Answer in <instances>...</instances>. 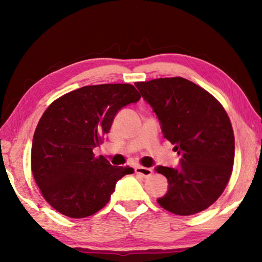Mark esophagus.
I'll return each instance as SVG.
<instances>
[{"label": "esophagus", "mask_w": 262, "mask_h": 262, "mask_svg": "<svg viewBox=\"0 0 262 262\" xmlns=\"http://www.w3.org/2000/svg\"><path fill=\"white\" fill-rule=\"evenodd\" d=\"M135 172L137 174H141L143 178H148L152 174V170L149 167H144V166H136L135 167Z\"/></svg>", "instance_id": "34e87169"}]
</instances>
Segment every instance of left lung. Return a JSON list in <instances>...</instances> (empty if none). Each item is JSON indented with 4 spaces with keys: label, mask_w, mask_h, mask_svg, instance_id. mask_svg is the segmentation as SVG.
I'll list each match as a JSON object with an SVG mask.
<instances>
[{
    "label": "left lung",
    "mask_w": 262,
    "mask_h": 262,
    "mask_svg": "<svg viewBox=\"0 0 262 262\" xmlns=\"http://www.w3.org/2000/svg\"><path fill=\"white\" fill-rule=\"evenodd\" d=\"M135 85L157 114L164 137L181 154L179 168H156L168 181L158 205L180 216L207 209L224 192L232 173L234 135L228 113L214 96L183 77Z\"/></svg>",
    "instance_id": "obj_1"
}]
</instances>
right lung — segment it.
Wrapping results in <instances>:
<instances>
[{
  "label": "right lung",
  "mask_w": 262,
  "mask_h": 262,
  "mask_svg": "<svg viewBox=\"0 0 262 262\" xmlns=\"http://www.w3.org/2000/svg\"><path fill=\"white\" fill-rule=\"evenodd\" d=\"M140 98L132 84L89 85L61 96L43 112L33 135L31 170L43 199L60 214H96L117 181L134 172L96 157L94 149L104 142L118 111Z\"/></svg>",
  "instance_id": "right-lung-1"
}]
</instances>
